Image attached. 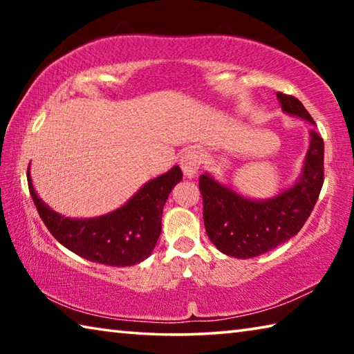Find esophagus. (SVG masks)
<instances>
[{"label":"esophagus","mask_w":354,"mask_h":354,"mask_svg":"<svg viewBox=\"0 0 354 354\" xmlns=\"http://www.w3.org/2000/svg\"><path fill=\"white\" fill-rule=\"evenodd\" d=\"M179 165H181V170L184 173V178L192 179L196 176V173L200 170L201 165V156L195 149H189L181 156V160H179Z\"/></svg>","instance_id":"obj_1"}]
</instances>
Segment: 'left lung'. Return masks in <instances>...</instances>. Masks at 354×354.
Instances as JSON below:
<instances>
[{"mask_svg": "<svg viewBox=\"0 0 354 354\" xmlns=\"http://www.w3.org/2000/svg\"><path fill=\"white\" fill-rule=\"evenodd\" d=\"M283 112L315 122L301 101L277 93ZM309 147L295 184L266 200L247 198L218 183L211 173L200 176L203 220L207 237L218 251L250 259L277 248L292 239L306 223L323 185V139L310 129Z\"/></svg>", "mask_w": 354, "mask_h": 354, "instance_id": "left-lung-1", "label": "left lung"}]
</instances>
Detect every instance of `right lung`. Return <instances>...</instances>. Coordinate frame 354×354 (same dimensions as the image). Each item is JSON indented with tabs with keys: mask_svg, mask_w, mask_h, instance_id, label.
I'll use <instances>...</instances> for the list:
<instances>
[{
	"mask_svg": "<svg viewBox=\"0 0 354 354\" xmlns=\"http://www.w3.org/2000/svg\"><path fill=\"white\" fill-rule=\"evenodd\" d=\"M181 179L183 171L175 165L143 184L115 211L92 218H70L40 200L28 169L34 205L56 241L84 259L112 267L136 266L153 253L162 230L164 205Z\"/></svg>",
	"mask_w": 354,
	"mask_h": 354,
	"instance_id": "1",
	"label": "right lung"
}]
</instances>
